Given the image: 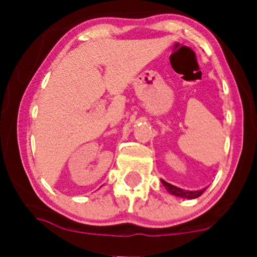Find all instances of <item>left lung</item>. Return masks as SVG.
<instances>
[{
  "instance_id": "8db88e82",
  "label": "left lung",
  "mask_w": 257,
  "mask_h": 257,
  "mask_svg": "<svg viewBox=\"0 0 257 257\" xmlns=\"http://www.w3.org/2000/svg\"><path fill=\"white\" fill-rule=\"evenodd\" d=\"M161 184L164 185V187L166 188V191L170 193V194L174 196H179V198H184V199H196L206 191V188L199 189V191H186V189L179 188L177 186L168 184V182L163 180V179H161Z\"/></svg>"
}]
</instances>
